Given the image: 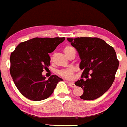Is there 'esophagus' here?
<instances>
[{
  "label": "esophagus",
  "mask_w": 127,
  "mask_h": 127,
  "mask_svg": "<svg viewBox=\"0 0 127 127\" xmlns=\"http://www.w3.org/2000/svg\"><path fill=\"white\" fill-rule=\"evenodd\" d=\"M67 84H69V86H70V87H71V88H75V87H76V85H75L74 83H73V82H67Z\"/></svg>",
  "instance_id": "34e87169"
}]
</instances>
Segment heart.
Wrapping results in <instances>:
<instances>
[{"mask_svg": "<svg viewBox=\"0 0 127 127\" xmlns=\"http://www.w3.org/2000/svg\"><path fill=\"white\" fill-rule=\"evenodd\" d=\"M74 50V49L72 47L67 46L64 48V51L66 54V56H67L71 51ZM58 74L61 77H64V78L66 79H71L73 77V74H74V70L72 68H67V69H62L58 71Z\"/></svg>", "mask_w": 127, "mask_h": 127, "instance_id": "obj_1", "label": "heart"}]
</instances>
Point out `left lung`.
<instances>
[{
	"label": "left lung",
	"mask_w": 127,
	"mask_h": 127,
	"mask_svg": "<svg viewBox=\"0 0 127 127\" xmlns=\"http://www.w3.org/2000/svg\"><path fill=\"white\" fill-rule=\"evenodd\" d=\"M78 51L81 61L80 68L83 70L81 79L75 85L83 89L82 100H95L104 95L112 85L119 62L111 46L98 38H67ZM89 72L90 77L88 75ZM86 78V80L84 78Z\"/></svg>",
	"instance_id": "left-lung-1"
}]
</instances>
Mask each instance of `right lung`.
Wrapping results in <instances>:
<instances>
[{"label":"right lung","mask_w":127,"mask_h":127,"mask_svg":"<svg viewBox=\"0 0 127 127\" xmlns=\"http://www.w3.org/2000/svg\"><path fill=\"white\" fill-rule=\"evenodd\" d=\"M65 38H34L20 43L10 56L11 76L23 95L32 101L50 96L57 84L62 79L56 75L48 80L42 76L50 65L49 53L65 41Z\"/></svg>","instance_id":"obj_1"}]
</instances>
